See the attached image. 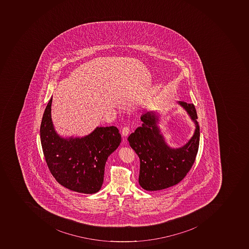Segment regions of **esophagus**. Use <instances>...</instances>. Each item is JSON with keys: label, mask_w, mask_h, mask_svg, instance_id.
<instances>
[{"label": "esophagus", "mask_w": 249, "mask_h": 249, "mask_svg": "<svg viewBox=\"0 0 249 249\" xmlns=\"http://www.w3.org/2000/svg\"><path fill=\"white\" fill-rule=\"evenodd\" d=\"M129 127H124L122 132V136H123V137H127V136H128V134H129Z\"/></svg>", "instance_id": "34e87169"}]
</instances>
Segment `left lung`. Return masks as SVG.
<instances>
[{
    "label": "left lung",
    "instance_id": "left-lung-1",
    "mask_svg": "<svg viewBox=\"0 0 249 249\" xmlns=\"http://www.w3.org/2000/svg\"><path fill=\"white\" fill-rule=\"evenodd\" d=\"M194 122V134L184 146L172 148L159 127V116L147 111L141 116L142 126L137 127L127 140L140 161L139 183L146 191H159L181 181L193 166L199 144V125L194 105L178 101Z\"/></svg>",
    "mask_w": 249,
    "mask_h": 249
}]
</instances>
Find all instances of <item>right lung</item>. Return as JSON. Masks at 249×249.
I'll return each mask as SVG.
<instances>
[{"label":"right lung","mask_w":249,"mask_h":249,"mask_svg":"<svg viewBox=\"0 0 249 249\" xmlns=\"http://www.w3.org/2000/svg\"><path fill=\"white\" fill-rule=\"evenodd\" d=\"M46 106L40 127L42 151L53 178L69 190L94 194L100 190L105 165L122 142L115 126L97 127L84 137H63L53 124L51 105Z\"/></svg>","instance_id":"obj_1"}]
</instances>
